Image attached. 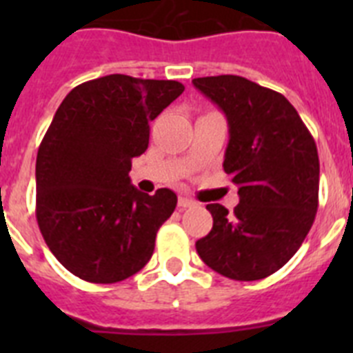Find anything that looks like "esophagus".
<instances>
[{
  "label": "esophagus",
  "instance_id": "esophagus-1",
  "mask_svg": "<svg viewBox=\"0 0 353 353\" xmlns=\"http://www.w3.org/2000/svg\"><path fill=\"white\" fill-rule=\"evenodd\" d=\"M196 201H192L191 198H185V196H180L179 198V207L187 208V207H194Z\"/></svg>",
  "mask_w": 353,
  "mask_h": 353
}]
</instances>
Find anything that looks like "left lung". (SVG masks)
<instances>
[{
    "label": "left lung",
    "instance_id": "left-lung-1",
    "mask_svg": "<svg viewBox=\"0 0 353 353\" xmlns=\"http://www.w3.org/2000/svg\"><path fill=\"white\" fill-rule=\"evenodd\" d=\"M192 84L226 114L223 168L240 196L232 214L219 203L207 205L214 226L196 251L221 276L263 279L288 263L313 226L316 145L281 93L240 76L198 77Z\"/></svg>",
    "mask_w": 353,
    "mask_h": 353
}]
</instances>
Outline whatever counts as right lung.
I'll return each mask as SVG.
<instances>
[{"instance_id": "1", "label": "right lung", "mask_w": 353, "mask_h": 353, "mask_svg": "<svg viewBox=\"0 0 353 353\" xmlns=\"http://www.w3.org/2000/svg\"><path fill=\"white\" fill-rule=\"evenodd\" d=\"M182 92L179 81L111 74L76 86L56 111L37 154V221L74 276L123 281L154 254L176 194H145L129 171L148 148L150 121Z\"/></svg>"}]
</instances>
